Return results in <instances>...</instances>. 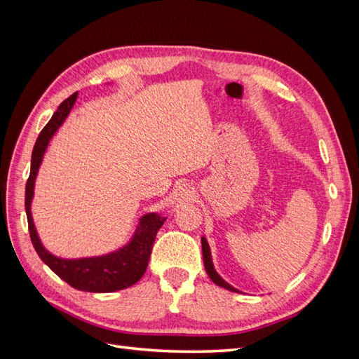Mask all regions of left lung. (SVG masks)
<instances>
[{"instance_id":"left-lung-1","label":"left lung","mask_w":359,"mask_h":359,"mask_svg":"<svg viewBox=\"0 0 359 359\" xmlns=\"http://www.w3.org/2000/svg\"><path fill=\"white\" fill-rule=\"evenodd\" d=\"M202 255H203V265H205V271L206 274L210 276V278L214 281L215 285H219L227 290L231 292H240L238 289H235L233 286H231L227 281H224L219 274H217V271L214 269V265H212V259H211V250H210V245L208 243H206V238L202 236Z\"/></svg>"}]
</instances>
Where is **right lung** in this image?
<instances>
[{
  "label": "right lung",
  "mask_w": 359,
  "mask_h": 359,
  "mask_svg": "<svg viewBox=\"0 0 359 359\" xmlns=\"http://www.w3.org/2000/svg\"><path fill=\"white\" fill-rule=\"evenodd\" d=\"M76 99H78V93L72 94L69 99H66L58 106V109L53 112L49 123L43 127L36 140L34 149H32L29 178L25 187V211L28 219L29 236L32 245H34L36 252L43 262L72 287L83 292H115L132 286L142 278L148 266V260L151 256V250H153L156 235L163 223H165L166 217H161L156 212H149L140 217L132 240L128 241V244L115 250L112 253L81 259H62L53 256L43 247L31 215L34 182L43 156L46 153V148L52 136L57 133V130L66 121L72 107L74 106Z\"/></svg>",
  "instance_id": "1"
}]
</instances>
